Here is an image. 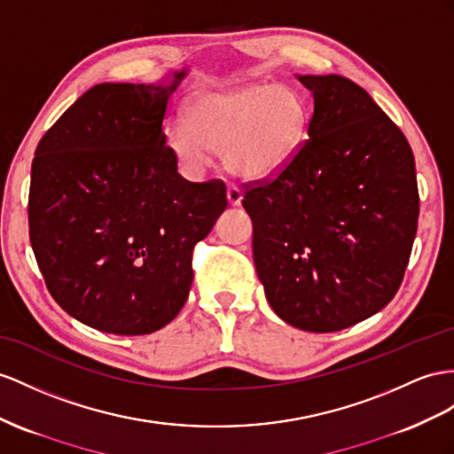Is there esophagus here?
Here are the masks:
<instances>
[{
    "instance_id": "34e87169",
    "label": "esophagus",
    "mask_w": 454,
    "mask_h": 454,
    "mask_svg": "<svg viewBox=\"0 0 454 454\" xmlns=\"http://www.w3.org/2000/svg\"><path fill=\"white\" fill-rule=\"evenodd\" d=\"M226 195H228V203H230L231 207H238V205L241 203V200H243L241 190L238 188V185H234V184H230V185H228Z\"/></svg>"
}]
</instances>
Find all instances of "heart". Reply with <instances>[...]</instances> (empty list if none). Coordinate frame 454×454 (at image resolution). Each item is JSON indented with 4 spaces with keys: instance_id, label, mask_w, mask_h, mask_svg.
Listing matches in <instances>:
<instances>
[{
    "instance_id": "heart-1",
    "label": "heart",
    "mask_w": 454,
    "mask_h": 454,
    "mask_svg": "<svg viewBox=\"0 0 454 454\" xmlns=\"http://www.w3.org/2000/svg\"><path fill=\"white\" fill-rule=\"evenodd\" d=\"M309 111L295 90L254 82L201 91L185 107V121L167 128L178 165L201 172L223 153L236 176L264 180L282 172L305 144Z\"/></svg>"
}]
</instances>
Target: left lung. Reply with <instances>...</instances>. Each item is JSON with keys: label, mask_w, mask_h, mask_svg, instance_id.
Wrapping results in <instances>:
<instances>
[{"label": "left lung", "mask_w": 454, "mask_h": 454, "mask_svg": "<svg viewBox=\"0 0 454 454\" xmlns=\"http://www.w3.org/2000/svg\"><path fill=\"white\" fill-rule=\"evenodd\" d=\"M315 99L309 139L243 207L266 299L284 322L326 333L386 307L418 228L412 149L366 90L340 74L297 76Z\"/></svg>", "instance_id": "8db88e82"}]
</instances>
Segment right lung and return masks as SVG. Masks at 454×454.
Returning a JSON list of instances; mask_svg holds the SVG:
<instances>
[{"label":"right lung","mask_w":454,"mask_h":454,"mask_svg":"<svg viewBox=\"0 0 454 454\" xmlns=\"http://www.w3.org/2000/svg\"><path fill=\"white\" fill-rule=\"evenodd\" d=\"M165 84H98L43 134L32 160L30 243L51 297L90 328L157 332L193 282L192 253L224 213L223 180L188 182L162 132Z\"/></svg>","instance_id":"1"}]
</instances>
